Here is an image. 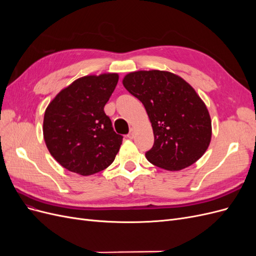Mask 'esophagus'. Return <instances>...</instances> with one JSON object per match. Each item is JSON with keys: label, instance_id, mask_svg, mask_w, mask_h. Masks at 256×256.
I'll return each mask as SVG.
<instances>
[{"label": "esophagus", "instance_id": "esophagus-1", "mask_svg": "<svg viewBox=\"0 0 256 256\" xmlns=\"http://www.w3.org/2000/svg\"><path fill=\"white\" fill-rule=\"evenodd\" d=\"M127 136H128V138H134V128L130 129V132Z\"/></svg>", "mask_w": 256, "mask_h": 256}]
</instances>
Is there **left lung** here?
Segmentation results:
<instances>
[{
	"instance_id": "8db88e82",
	"label": "left lung",
	"mask_w": 256,
	"mask_h": 256,
	"mask_svg": "<svg viewBox=\"0 0 256 256\" xmlns=\"http://www.w3.org/2000/svg\"><path fill=\"white\" fill-rule=\"evenodd\" d=\"M122 84L144 104L154 142L145 154L150 164L180 171L203 156L212 140V120L196 90L182 76L164 70L127 74Z\"/></svg>"
}]
</instances>
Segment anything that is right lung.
I'll use <instances>...</instances> for the list:
<instances>
[{
	"label": "right lung",
	"mask_w": 256,
	"mask_h": 256,
	"mask_svg": "<svg viewBox=\"0 0 256 256\" xmlns=\"http://www.w3.org/2000/svg\"><path fill=\"white\" fill-rule=\"evenodd\" d=\"M118 74L81 76L62 90L44 111L42 132L51 156L82 176L96 174L114 161L122 136L113 130L104 108Z\"/></svg>",
	"instance_id": "add662e5"
}]
</instances>
